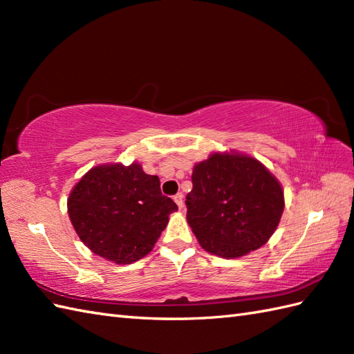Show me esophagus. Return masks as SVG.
Masks as SVG:
<instances>
[{"instance_id":"esophagus-1","label":"esophagus","mask_w":354,"mask_h":354,"mask_svg":"<svg viewBox=\"0 0 354 354\" xmlns=\"http://www.w3.org/2000/svg\"><path fill=\"white\" fill-rule=\"evenodd\" d=\"M173 199H175V202H176V205L179 207V208H184V196H183V193H176L175 196H173Z\"/></svg>"}]
</instances>
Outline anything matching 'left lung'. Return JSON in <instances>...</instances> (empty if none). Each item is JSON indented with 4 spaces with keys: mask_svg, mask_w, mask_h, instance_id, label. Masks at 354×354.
Returning a JSON list of instances; mask_svg holds the SVG:
<instances>
[{
    "mask_svg": "<svg viewBox=\"0 0 354 354\" xmlns=\"http://www.w3.org/2000/svg\"><path fill=\"white\" fill-rule=\"evenodd\" d=\"M187 222L201 246L222 259L259 250L284 209L280 181L254 156L230 150L194 164Z\"/></svg>",
    "mask_w": 354,
    "mask_h": 354,
    "instance_id": "8db88e82",
    "label": "left lung"
}]
</instances>
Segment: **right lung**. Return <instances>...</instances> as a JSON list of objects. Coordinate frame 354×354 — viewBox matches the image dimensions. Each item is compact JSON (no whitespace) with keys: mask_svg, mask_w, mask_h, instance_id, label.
Wrapping results in <instances>:
<instances>
[{"mask_svg":"<svg viewBox=\"0 0 354 354\" xmlns=\"http://www.w3.org/2000/svg\"><path fill=\"white\" fill-rule=\"evenodd\" d=\"M66 207L85 246L117 265H131L152 251L178 209L161 193L160 178L147 175L137 161L88 170L73 187Z\"/></svg>","mask_w":354,"mask_h":354,"instance_id":"right-lung-1","label":"right lung"}]
</instances>
